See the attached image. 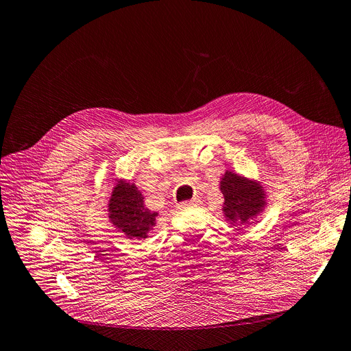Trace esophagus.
Segmentation results:
<instances>
[{
  "mask_svg": "<svg viewBox=\"0 0 351 351\" xmlns=\"http://www.w3.org/2000/svg\"><path fill=\"white\" fill-rule=\"evenodd\" d=\"M199 199H192V200H186V202H182L179 203V207L180 208H186V207H196L199 204Z\"/></svg>",
  "mask_w": 351,
  "mask_h": 351,
  "instance_id": "1",
  "label": "esophagus"
}]
</instances>
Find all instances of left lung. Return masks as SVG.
I'll return each instance as SVG.
<instances>
[{"label":"left lung","mask_w":351,"mask_h":351,"mask_svg":"<svg viewBox=\"0 0 351 351\" xmlns=\"http://www.w3.org/2000/svg\"><path fill=\"white\" fill-rule=\"evenodd\" d=\"M224 196L223 213L230 224H248L267 206L265 193L258 182L226 171L220 180Z\"/></svg>","instance_id":"obj_1"}]
</instances>
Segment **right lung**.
<instances>
[{
  "label": "right lung",
  "instance_id": "add662e5",
  "mask_svg": "<svg viewBox=\"0 0 351 351\" xmlns=\"http://www.w3.org/2000/svg\"><path fill=\"white\" fill-rule=\"evenodd\" d=\"M156 212H151L144 204V195L135 183L124 179L117 180L108 200V219L127 239H147L156 224Z\"/></svg>",
  "mask_w": 351,
  "mask_h": 351
}]
</instances>
